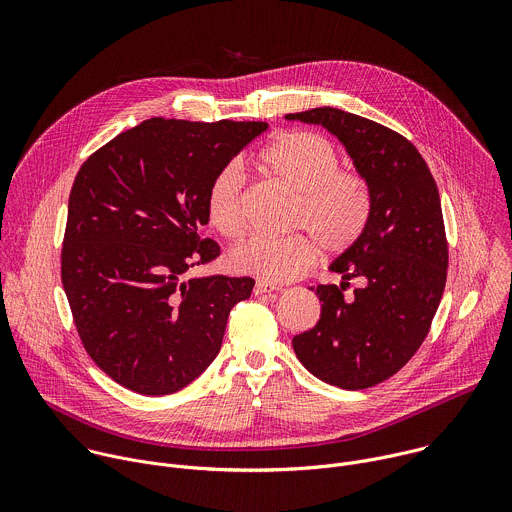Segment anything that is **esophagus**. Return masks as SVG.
Returning a JSON list of instances; mask_svg holds the SVG:
<instances>
[{
	"instance_id": "obj_1",
	"label": "esophagus",
	"mask_w": 512,
	"mask_h": 512,
	"mask_svg": "<svg viewBox=\"0 0 512 512\" xmlns=\"http://www.w3.org/2000/svg\"><path fill=\"white\" fill-rule=\"evenodd\" d=\"M279 287L275 283H269V281H263V279H257L255 287H253V294L255 296H263V294H273V291H277Z\"/></svg>"
}]
</instances>
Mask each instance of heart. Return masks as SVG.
Wrapping results in <instances>:
<instances>
[{
    "label": "heart",
    "instance_id": "heart-1",
    "mask_svg": "<svg viewBox=\"0 0 512 512\" xmlns=\"http://www.w3.org/2000/svg\"><path fill=\"white\" fill-rule=\"evenodd\" d=\"M255 164L261 174L296 196L289 227L306 231L322 251L342 253L367 229L373 208L371 188L358 172L338 168L340 154L326 135L283 133L265 145ZM204 210L218 235L229 241L243 237L245 178L239 166L229 164L216 172L206 190ZM309 238L304 233L257 235L235 247L229 261L235 271L269 283L291 281L316 259V245Z\"/></svg>",
    "mask_w": 512,
    "mask_h": 512
}]
</instances>
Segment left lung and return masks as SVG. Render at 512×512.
Listing matches in <instances>:
<instances>
[{
	"label": "left lung",
	"instance_id": "1",
	"mask_svg": "<svg viewBox=\"0 0 512 512\" xmlns=\"http://www.w3.org/2000/svg\"><path fill=\"white\" fill-rule=\"evenodd\" d=\"M285 119L334 133L371 188L367 229L330 267L344 281L316 287L320 320L291 340L300 362L320 381L348 391L369 389L411 360L440 306L448 277L440 192L415 145L381 123L334 107ZM350 278L363 285L346 297Z\"/></svg>",
	"mask_w": 512,
	"mask_h": 512
}]
</instances>
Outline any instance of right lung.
<instances>
[{
  "label": "right lung",
  "instance_id": "obj_1",
  "mask_svg": "<svg viewBox=\"0 0 512 512\" xmlns=\"http://www.w3.org/2000/svg\"><path fill=\"white\" fill-rule=\"evenodd\" d=\"M267 129L263 121L152 117L81 166L68 196L60 277L97 367L139 395L192 383L221 350L251 277H186L221 255L200 237L216 176Z\"/></svg>",
  "mask_w": 512,
  "mask_h": 512
}]
</instances>
